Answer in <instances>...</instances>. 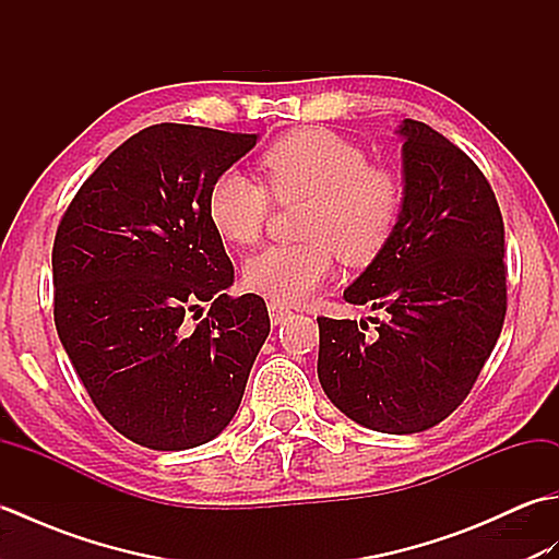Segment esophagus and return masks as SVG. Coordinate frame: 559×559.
<instances>
[{"instance_id": "esophagus-1", "label": "esophagus", "mask_w": 559, "mask_h": 559, "mask_svg": "<svg viewBox=\"0 0 559 559\" xmlns=\"http://www.w3.org/2000/svg\"><path fill=\"white\" fill-rule=\"evenodd\" d=\"M290 314H293V312H290L288 307L283 305V302H276V300L269 302V317H271V324H273V326H278V324L286 322V319H288Z\"/></svg>"}]
</instances>
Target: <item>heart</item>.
I'll list each match as a JSON object with an SVG mask.
<instances>
[{
	"mask_svg": "<svg viewBox=\"0 0 559 559\" xmlns=\"http://www.w3.org/2000/svg\"><path fill=\"white\" fill-rule=\"evenodd\" d=\"M271 194L281 204L307 201L302 245H273L245 264L247 286L286 305L310 300L334 273V254L348 264L372 261L396 230L401 185L372 168L367 153L329 129H300L261 156ZM271 213L266 187L240 170H225L206 192V216L223 240L249 245Z\"/></svg>",
	"mask_w": 559,
	"mask_h": 559,
	"instance_id": "1",
	"label": "heart"
}]
</instances>
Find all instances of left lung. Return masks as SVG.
Wrapping results in <instances>:
<instances>
[{
	"label": "left lung",
	"instance_id": "8db88e82",
	"mask_svg": "<svg viewBox=\"0 0 559 559\" xmlns=\"http://www.w3.org/2000/svg\"><path fill=\"white\" fill-rule=\"evenodd\" d=\"M403 199L386 247L343 290L384 310L365 322L319 317L317 374L334 406L367 430L423 432L476 384L504 324V223L466 153L432 127L403 120ZM372 322V317H370Z\"/></svg>",
	"mask_w": 559,
	"mask_h": 559
}]
</instances>
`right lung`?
Wrapping results in <instances>:
<instances>
[{"label": "right lung", "instance_id": "obj_1", "mask_svg": "<svg viewBox=\"0 0 559 559\" xmlns=\"http://www.w3.org/2000/svg\"><path fill=\"white\" fill-rule=\"evenodd\" d=\"M257 139L153 124L98 165L57 228L59 341L103 418L141 447L216 439L269 336L264 300L228 295L233 261L206 216L211 182Z\"/></svg>", "mask_w": 559, "mask_h": 559}]
</instances>
